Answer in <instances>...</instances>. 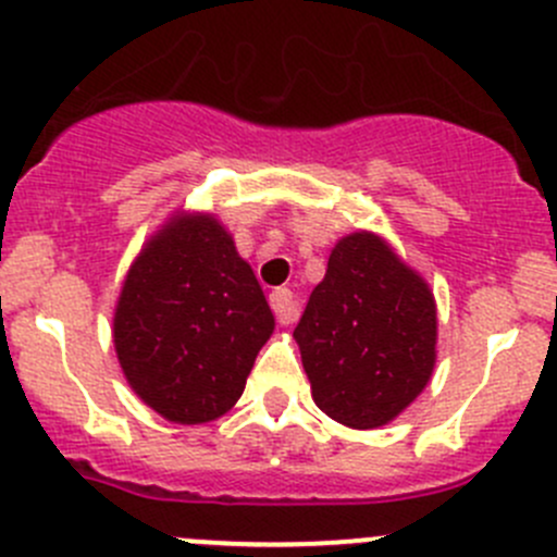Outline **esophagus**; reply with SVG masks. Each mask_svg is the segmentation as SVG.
<instances>
[{"label":"esophagus","instance_id":"1","mask_svg":"<svg viewBox=\"0 0 557 557\" xmlns=\"http://www.w3.org/2000/svg\"><path fill=\"white\" fill-rule=\"evenodd\" d=\"M269 305H272L274 318H277V323H283V325L294 323L296 314H299V310H296L294 294H290L288 288L272 290V294H269Z\"/></svg>","mask_w":557,"mask_h":557}]
</instances>
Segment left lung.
I'll return each mask as SVG.
<instances>
[{"mask_svg": "<svg viewBox=\"0 0 557 557\" xmlns=\"http://www.w3.org/2000/svg\"><path fill=\"white\" fill-rule=\"evenodd\" d=\"M294 339L314 404L342 425L380 429L434 372V294L383 237L347 234L331 250Z\"/></svg>", "mask_w": 557, "mask_h": 557, "instance_id": "left-lung-1", "label": "left lung"}]
</instances>
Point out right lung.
<instances>
[{
  "label": "right lung",
  "instance_id": "1",
  "mask_svg": "<svg viewBox=\"0 0 557 557\" xmlns=\"http://www.w3.org/2000/svg\"><path fill=\"white\" fill-rule=\"evenodd\" d=\"M272 331L274 314L250 263L205 212L174 215L148 239L112 318L132 391L180 425L210 423L239 401Z\"/></svg>",
  "mask_w": 557,
  "mask_h": 557
}]
</instances>
